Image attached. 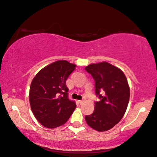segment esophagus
<instances>
[{
    "label": "esophagus",
    "mask_w": 157,
    "mask_h": 157,
    "mask_svg": "<svg viewBox=\"0 0 157 157\" xmlns=\"http://www.w3.org/2000/svg\"><path fill=\"white\" fill-rule=\"evenodd\" d=\"M78 103H79V104H82L83 103H84V101H83V100H79V101H78Z\"/></svg>",
    "instance_id": "34e87169"
}]
</instances>
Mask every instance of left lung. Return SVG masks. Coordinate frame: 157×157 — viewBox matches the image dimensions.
Masks as SVG:
<instances>
[{
  "label": "left lung",
  "mask_w": 157,
  "mask_h": 157,
  "mask_svg": "<svg viewBox=\"0 0 157 157\" xmlns=\"http://www.w3.org/2000/svg\"><path fill=\"white\" fill-rule=\"evenodd\" d=\"M95 81V93L101 101L85 116L88 125L99 132L114 127L125 114L130 99V86L124 72L118 67L103 61L86 66ZM102 90V94L100 91Z\"/></svg>",
  "instance_id": "8db88e82"
}]
</instances>
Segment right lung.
I'll return each instance as SVG.
<instances>
[{
  "label": "right lung",
  "mask_w": 157,
  "mask_h": 157,
  "mask_svg": "<svg viewBox=\"0 0 157 157\" xmlns=\"http://www.w3.org/2000/svg\"><path fill=\"white\" fill-rule=\"evenodd\" d=\"M76 65L57 60L39 71L32 81L29 103L36 120L47 128H56L67 122L76 108L67 98L65 85Z\"/></svg>",
  "instance_id": "obj_1"
}]
</instances>
